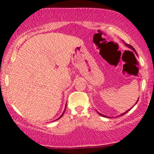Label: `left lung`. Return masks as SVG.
Instances as JSON below:
<instances>
[{
  "instance_id": "obj_1",
  "label": "left lung",
  "mask_w": 154,
  "mask_h": 154,
  "mask_svg": "<svg viewBox=\"0 0 154 154\" xmlns=\"http://www.w3.org/2000/svg\"><path fill=\"white\" fill-rule=\"evenodd\" d=\"M124 44H125V45H126V46H128V47H129V48H130V49H132V50H133V51H134V52H135V53H136V51H135V49H134V48H133V47H132V46H131V45H129V44H126V43H124ZM137 101H138V100H137ZM129 110H130V109H129ZM129 110H127V111H126V112H125V113H122V115H121V116H122V115H124V114H125V113H127V112H128ZM97 113H98V112H97ZM99 113V114H100V116H104V117H106V116H104V115H103V114H101V113Z\"/></svg>"
}]
</instances>
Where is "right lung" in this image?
<instances>
[{
    "mask_svg": "<svg viewBox=\"0 0 154 154\" xmlns=\"http://www.w3.org/2000/svg\"><path fill=\"white\" fill-rule=\"evenodd\" d=\"M65 109H66V105H65ZM65 110H64V112H63V114H62L61 116H60V117H59V119H60V118H61V117H62V116H63V114H64V113H65Z\"/></svg>",
    "mask_w": 154,
    "mask_h": 154,
    "instance_id": "obj_1",
    "label": "right lung"
}]
</instances>
